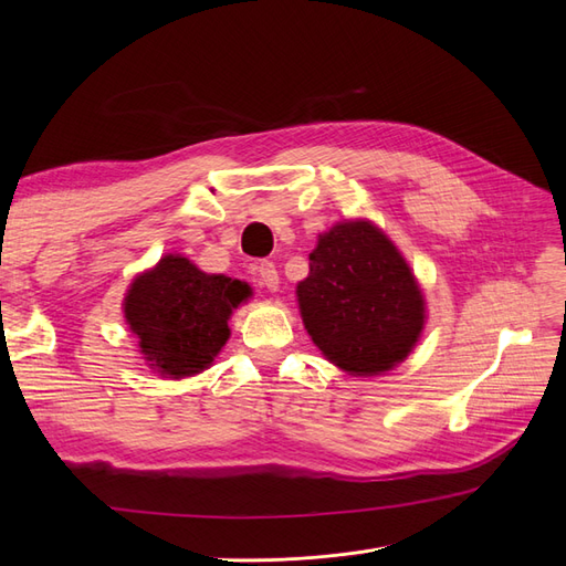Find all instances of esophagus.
I'll return each instance as SVG.
<instances>
[{
  "mask_svg": "<svg viewBox=\"0 0 566 566\" xmlns=\"http://www.w3.org/2000/svg\"><path fill=\"white\" fill-rule=\"evenodd\" d=\"M254 279H256V285L260 287H266V290H279V271L276 266H273V262H260L254 266Z\"/></svg>",
  "mask_w": 566,
  "mask_h": 566,
  "instance_id": "1",
  "label": "esophagus"
}]
</instances>
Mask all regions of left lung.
Masks as SVG:
<instances>
[{"mask_svg": "<svg viewBox=\"0 0 566 566\" xmlns=\"http://www.w3.org/2000/svg\"><path fill=\"white\" fill-rule=\"evenodd\" d=\"M297 302L314 345L352 375L401 364L424 328V297L413 271L368 219L339 221L318 235Z\"/></svg>", "mask_w": 566, "mask_h": 566, "instance_id": "left-lung-1", "label": "left lung"}]
</instances>
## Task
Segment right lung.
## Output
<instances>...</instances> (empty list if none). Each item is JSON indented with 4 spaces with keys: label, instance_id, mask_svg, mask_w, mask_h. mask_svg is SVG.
Returning a JSON list of instances; mask_svg holds the SVG:
<instances>
[{
    "label": "right lung",
    "instance_id": "right-lung-1",
    "mask_svg": "<svg viewBox=\"0 0 566 566\" xmlns=\"http://www.w3.org/2000/svg\"><path fill=\"white\" fill-rule=\"evenodd\" d=\"M252 290L221 273H205L181 254L139 273L125 295V318L142 354L165 378L210 368L231 335L229 318Z\"/></svg>",
    "mask_w": 566,
    "mask_h": 566
}]
</instances>
